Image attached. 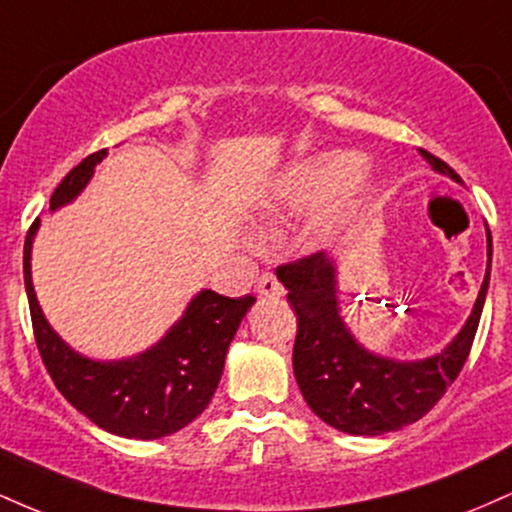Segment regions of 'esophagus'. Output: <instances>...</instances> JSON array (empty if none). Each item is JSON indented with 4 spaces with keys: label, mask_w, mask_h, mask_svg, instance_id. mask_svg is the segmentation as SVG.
<instances>
[{
    "label": "esophagus",
    "mask_w": 512,
    "mask_h": 512,
    "mask_svg": "<svg viewBox=\"0 0 512 512\" xmlns=\"http://www.w3.org/2000/svg\"><path fill=\"white\" fill-rule=\"evenodd\" d=\"M255 291L260 293V296H284V286H281V281L276 279L272 272H264L260 279H257Z\"/></svg>",
    "instance_id": "34e87169"
}]
</instances>
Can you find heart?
Masks as SVG:
<instances>
[{"mask_svg": "<svg viewBox=\"0 0 512 512\" xmlns=\"http://www.w3.org/2000/svg\"><path fill=\"white\" fill-rule=\"evenodd\" d=\"M366 173V158L356 151H330L310 158L286 178L281 207L291 211H320L342 202L356 190Z\"/></svg>", "mask_w": 512, "mask_h": 512, "instance_id": "obj_1", "label": "heart"}]
</instances>
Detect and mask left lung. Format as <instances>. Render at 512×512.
<instances>
[{
  "label": "left lung",
  "mask_w": 512,
  "mask_h": 512,
  "mask_svg": "<svg viewBox=\"0 0 512 512\" xmlns=\"http://www.w3.org/2000/svg\"><path fill=\"white\" fill-rule=\"evenodd\" d=\"M421 156L438 173L460 182V175L438 156L426 149ZM276 276L289 289L298 317L293 373L308 407L325 424L351 436H380L426 416L467 363L489 291L491 233L489 267L467 325L448 349L424 361H392L358 346L339 315L334 264L325 252L279 264Z\"/></svg>",
  "instance_id": "8db88e82"
}]
</instances>
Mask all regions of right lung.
<instances>
[{
    "label": "right lung",
    "mask_w": 512,
    "mask_h": 512,
    "mask_svg": "<svg viewBox=\"0 0 512 512\" xmlns=\"http://www.w3.org/2000/svg\"><path fill=\"white\" fill-rule=\"evenodd\" d=\"M103 156L105 149L96 151L69 170L52 192L50 209L72 202ZM35 231L38 219L28 228L23 245V281L35 344L62 397L93 424L122 438H163L195 421L219 387L228 344L255 298L202 291L149 351L127 361H91L69 349L40 310L31 281Z\"/></svg>",
    "instance_id": "add662e5"
}]
</instances>
